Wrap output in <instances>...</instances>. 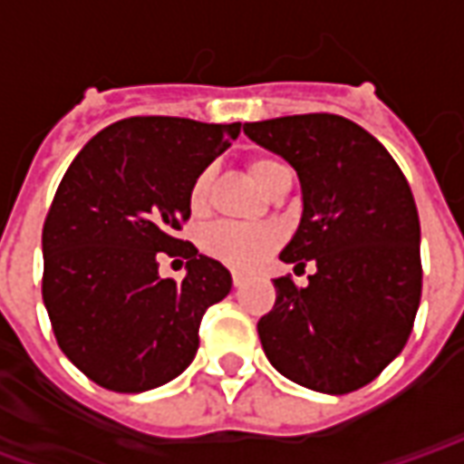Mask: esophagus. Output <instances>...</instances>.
Here are the masks:
<instances>
[{"mask_svg": "<svg viewBox=\"0 0 464 464\" xmlns=\"http://www.w3.org/2000/svg\"><path fill=\"white\" fill-rule=\"evenodd\" d=\"M231 276H233V285H236V288H241L243 283H246V276H243L241 271H233Z\"/></svg>", "mask_w": 464, "mask_h": 464, "instance_id": "1", "label": "esophagus"}]
</instances>
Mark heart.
<instances>
[{"label":"heart","mask_w":464,"mask_h":464,"mask_svg":"<svg viewBox=\"0 0 464 464\" xmlns=\"http://www.w3.org/2000/svg\"><path fill=\"white\" fill-rule=\"evenodd\" d=\"M283 163L268 156H258L251 161V173L256 181L261 183L263 188L268 186L271 176ZM208 196H211V171H201L191 183V193H188V203H191L193 213L206 211L208 206ZM278 246V231L273 226H253V223H216L208 231L203 233V248L208 256L218 258L226 266L233 268H256L261 266L271 251Z\"/></svg>","instance_id":"1"}]
</instances>
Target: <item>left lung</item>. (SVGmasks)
<instances>
[{
	"mask_svg": "<svg viewBox=\"0 0 464 464\" xmlns=\"http://www.w3.org/2000/svg\"><path fill=\"white\" fill-rule=\"evenodd\" d=\"M248 139L291 163L303 188L298 231L281 261L308 285L276 278L258 321L266 358L303 388L345 395L368 385L405 348L422 293L418 206L388 149L335 114L243 123Z\"/></svg>",
	"mask_w": 464,
	"mask_h": 464,
	"instance_id": "obj_1",
	"label": "left lung"
}]
</instances>
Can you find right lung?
<instances>
[{
  "label": "right lung",
  "instance_id": "obj_1",
  "mask_svg": "<svg viewBox=\"0 0 464 464\" xmlns=\"http://www.w3.org/2000/svg\"><path fill=\"white\" fill-rule=\"evenodd\" d=\"M238 133V121L131 116L66 169L42 231V298L62 353L96 385L143 392L191 365L203 313L233 281L176 231L196 176ZM163 252L187 258L183 282L158 276Z\"/></svg>",
  "mask_w": 464,
  "mask_h": 464
}]
</instances>
